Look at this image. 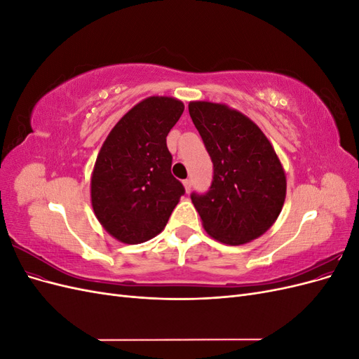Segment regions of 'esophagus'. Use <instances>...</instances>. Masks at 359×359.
<instances>
[{"label": "esophagus", "instance_id": "34e87169", "mask_svg": "<svg viewBox=\"0 0 359 359\" xmlns=\"http://www.w3.org/2000/svg\"><path fill=\"white\" fill-rule=\"evenodd\" d=\"M182 184H184V189H186V193H190V190H191V180H184Z\"/></svg>", "mask_w": 359, "mask_h": 359}]
</instances>
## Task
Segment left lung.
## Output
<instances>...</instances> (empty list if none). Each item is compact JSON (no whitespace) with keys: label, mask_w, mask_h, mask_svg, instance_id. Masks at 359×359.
I'll return each mask as SVG.
<instances>
[{"label":"left lung","mask_w":359,"mask_h":359,"mask_svg":"<svg viewBox=\"0 0 359 359\" xmlns=\"http://www.w3.org/2000/svg\"><path fill=\"white\" fill-rule=\"evenodd\" d=\"M189 112L214 165L206 194H191L203 229L227 245L264 235L286 199V173L265 133L223 103L190 102Z\"/></svg>","instance_id":"obj_1"}]
</instances>
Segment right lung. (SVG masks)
<instances>
[{
    "mask_svg": "<svg viewBox=\"0 0 359 359\" xmlns=\"http://www.w3.org/2000/svg\"><path fill=\"white\" fill-rule=\"evenodd\" d=\"M182 112L175 97H147L104 139L91 173V205L115 240L140 244L157 236L184 194L166 145Z\"/></svg>",
    "mask_w": 359,
    "mask_h": 359,
    "instance_id": "add662e5",
    "label": "right lung"
}]
</instances>
